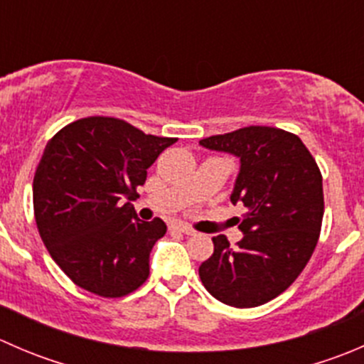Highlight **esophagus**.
Returning <instances> with one entry per match:
<instances>
[{
	"mask_svg": "<svg viewBox=\"0 0 364 364\" xmlns=\"http://www.w3.org/2000/svg\"><path fill=\"white\" fill-rule=\"evenodd\" d=\"M172 229L178 230V232L186 234V236H196V230H193L192 227L186 225V223H174V225H172Z\"/></svg>",
	"mask_w": 364,
	"mask_h": 364,
	"instance_id": "esophagus-1",
	"label": "esophagus"
}]
</instances>
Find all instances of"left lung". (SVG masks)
<instances>
[{
    "label": "left lung",
    "instance_id": "1",
    "mask_svg": "<svg viewBox=\"0 0 364 364\" xmlns=\"http://www.w3.org/2000/svg\"><path fill=\"white\" fill-rule=\"evenodd\" d=\"M199 144L240 159L230 200L247 208L243 240L230 247L225 236L213 237L215 252L199 277L229 306H260L294 284L317 247L324 216L321 168L297 135L274 127H245Z\"/></svg>",
    "mask_w": 364,
    "mask_h": 364
}]
</instances>
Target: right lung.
<instances>
[{"label": "right lung", "mask_w": 364, "mask_h": 364, "mask_svg": "<svg viewBox=\"0 0 364 364\" xmlns=\"http://www.w3.org/2000/svg\"><path fill=\"white\" fill-rule=\"evenodd\" d=\"M176 141L117 117L90 116L47 142L33 179L36 227L54 262L80 289L123 297L148 280L149 253L167 225L142 222L121 200L137 197L148 168Z\"/></svg>", "instance_id": "right-lung-1"}]
</instances>
